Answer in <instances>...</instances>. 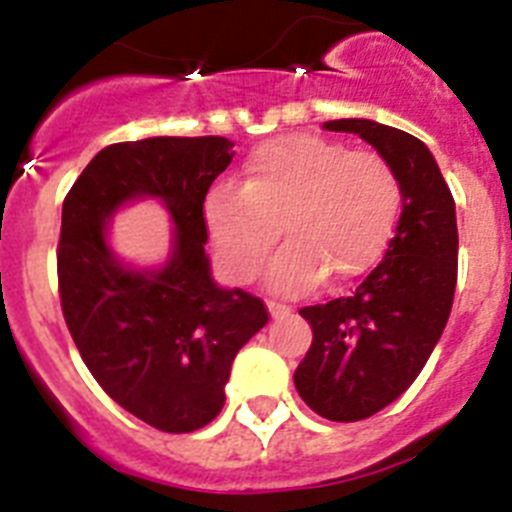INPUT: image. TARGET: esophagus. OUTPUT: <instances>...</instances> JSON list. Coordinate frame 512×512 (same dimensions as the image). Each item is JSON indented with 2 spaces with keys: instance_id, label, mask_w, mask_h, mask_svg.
<instances>
[{
  "instance_id": "34e87169",
  "label": "esophagus",
  "mask_w": 512,
  "mask_h": 512,
  "mask_svg": "<svg viewBox=\"0 0 512 512\" xmlns=\"http://www.w3.org/2000/svg\"><path fill=\"white\" fill-rule=\"evenodd\" d=\"M269 312H271V318L279 320V318H287L289 312H292V307H289V305H282V302L269 300Z\"/></svg>"
}]
</instances>
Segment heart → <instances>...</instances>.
<instances>
[{"label":"heart","instance_id":"b5f03b06","mask_svg":"<svg viewBox=\"0 0 512 512\" xmlns=\"http://www.w3.org/2000/svg\"><path fill=\"white\" fill-rule=\"evenodd\" d=\"M400 179L377 151H348L320 135H287L248 156L241 189L210 194L205 220L225 269L256 277L279 241L269 287L300 295L320 279L348 282L372 269L392 238Z\"/></svg>","mask_w":512,"mask_h":512}]
</instances>
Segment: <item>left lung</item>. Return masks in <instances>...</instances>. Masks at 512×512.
Instances as JSON below:
<instances>
[{
	"label": "left lung",
	"mask_w": 512,
	"mask_h": 512,
	"mask_svg": "<svg viewBox=\"0 0 512 512\" xmlns=\"http://www.w3.org/2000/svg\"><path fill=\"white\" fill-rule=\"evenodd\" d=\"M390 161L402 215L384 259L348 297L302 307L312 343L295 372L307 408L336 423L372 418L408 390L451 315L459 264L456 207L423 140L374 120H330Z\"/></svg>",
	"instance_id": "8db88e82"
}]
</instances>
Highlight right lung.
<instances>
[{
    "label": "right lung",
    "instance_id": "obj_1",
    "mask_svg": "<svg viewBox=\"0 0 512 512\" xmlns=\"http://www.w3.org/2000/svg\"><path fill=\"white\" fill-rule=\"evenodd\" d=\"M233 156L220 135L115 143L63 200L56 261L71 338L99 387L158 431L210 423L225 405L235 354L269 323L259 297L210 277L205 197ZM135 196H158L175 217L164 270H128L106 246V220Z\"/></svg>",
    "mask_w": 512,
    "mask_h": 512
}]
</instances>
